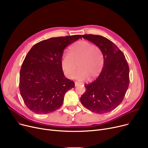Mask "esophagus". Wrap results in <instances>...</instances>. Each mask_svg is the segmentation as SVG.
I'll list each match as a JSON object with an SVG mask.
<instances>
[{"label": "esophagus", "mask_w": 148, "mask_h": 148, "mask_svg": "<svg viewBox=\"0 0 148 148\" xmlns=\"http://www.w3.org/2000/svg\"><path fill=\"white\" fill-rule=\"evenodd\" d=\"M80 84V83H78V82H75V86H79V85Z\"/></svg>", "instance_id": "obj_1"}]
</instances>
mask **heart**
Here are the masks:
<instances>
[{
	"mask_svg": "<svg viewBox=\"0 0 148 148\" xmlns=\"http://www.w3.org/2000/svg\"><path fill=\"white\" fill-rule=\"evenodd\" d=\"M69 54L62 56L60 67L68 79H72L78 66L79 70L75 75L79 80L95 79L99 75L103 64V56L101 50L94 44L80 41L74 43L68 50ZM77 66H76V65Z\"/></svg>",
	"mask_w": 148,
	"mask_h": 148,
	"instance_id": "obj_1",
	"label": "heart"
}]
</instances>
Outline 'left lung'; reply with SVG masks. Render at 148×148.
Wrapping results in <instances>:
<instances>
[{"label": "left lung", "instance_id": "1", "mask_svg": "<svg viewBox=\"0 0 148 148\" xmlns=\"http://www.w3.org/2000/svg\"><path fill=\"white\" fill-rule=\"evenodd\" d=\"M82 37L95 44L104 56V65L98 78L85 84L86 91L80 101L96 113L110 112L123 101L130 83V69L125 57L112 41L101 35H83Z\"/></svg>", "mask_w": 148, "mask_h": 148}]
</instances>
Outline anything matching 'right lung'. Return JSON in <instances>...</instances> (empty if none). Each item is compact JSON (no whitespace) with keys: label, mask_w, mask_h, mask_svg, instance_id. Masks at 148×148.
Segmentation results:
<instances>
[{"label":"right lung","mask_w":148,"mask_h":148,"mask_svg":"<svg viewBox=\"0 0 148 148\" xmlns=\"http://www.w3.org/2000/svg\"><path fill=\"white\" fill-rule=\"evenodd\" d=\"M80 35L51 38L35 44L23 61L20 72L21 96L29 110L36 114L56 111L64 102L66 92L74 88L65 77L60 59L65 48Z\"/></svg>","instance_id":"add662e5"}]
</instances>
